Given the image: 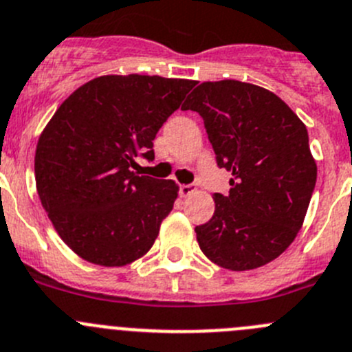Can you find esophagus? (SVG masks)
<instances>
[{"instance_id": "34e87169", "label": "esophagus", "mask_w": 352, "mask_h": 352, "mask_svg": "<svg viewBox=\"0 0 352 352\" xmlns=\"http://www.w3.org/2000/svg\"><path fill=\"white\" fill-rule=\"evenodd\" d=\"M195 191H196L195 184H184V186H180V189H179V192H180V196H182V198L191 196Z\"/></svg>"}]
</instances>
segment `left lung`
<instances>
[{"mask_svg": "<svg viewBox=\"0 0 352 352\" xmlns=\"http://www.w3.org/2000/svg\"><path fill=\"white\" fill-rule=\"evenodd\" d=\"M182 109L199 113L217 165L232 173L212 219L196 226L199 248L229 271L269 264L300 231L316 186L307 128L278 95L236 80L205 81Z\"/></svg>", "mask_w": 352, "mask_h": 352, "instance_id": "1", "label": "left lung"}]
</instances>
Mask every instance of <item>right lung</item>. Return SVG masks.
Returning a JSON list of instances; mask_svg holds the SVG:
<instances>
[{
    "mask_svg": "<svg viewBox=\"0 0 352 352\" xmlns=\"http://www.w3.org/2000/svg\"><path fill=\"white\" fill-rule=\"evenodd\" d=\"M191 80L107 74L60 104L39 135L36 189L62 241L91 264L144 257L172 212L179 186L133 172L154 160L153 140Z\"/></svg>",
    "mask_w": 352,
    "mask_h": 352,
    "instance_id": "1",
    "label": "right lung"
}]
</instances>
